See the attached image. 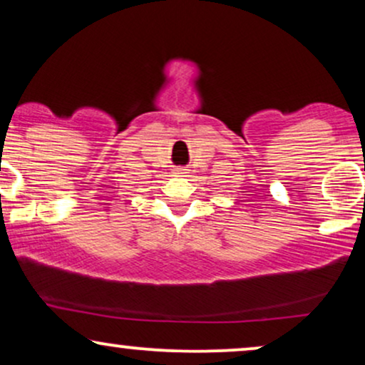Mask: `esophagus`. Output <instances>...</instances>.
<instances>
[{
	"mask_svg": "<svg viewBox=\"0 0 365 365\" xmlns=\"http://www.w3.org/2000/svg\"><path fill=\"white\" fill-rule=\"evenodd\" d=\"M176 174H178V176H184V174H187V173H186V169H184V168H178Z\"/></svg>",
	"mask_w": 365,
	"mask_h": 365,
	"instance_id": "1",
	"label": "esophagus"
}]
</instances>
